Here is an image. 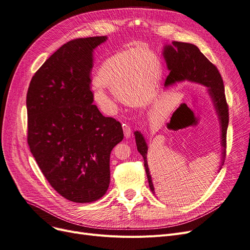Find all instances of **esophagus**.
Instances as JSON below:
<instances>
[{
  "instance_id": "1",
  "label": "esophagus",
  "mask_w": 250,
  "mask_h": 250,
  "mask_svg": "<svg viewBox=\"0 0 250 250\" xmlns=\"http://www.w3.org/2000/svg\"><path fill=\"white\" fill-rule=\"evenodd\" d=\"M123 131H124V135H125L126 138H129V137L131 136L132 131H131V128H130V126H129V125L123 124Z\"/></svg>"
}]
</instances>
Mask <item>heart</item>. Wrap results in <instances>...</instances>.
<instances>
[{"instance_id": "b5f03b06", "label": "heart", "mask_w": 250, "mask_h": 250, "mask_svg": "<svg viewBox=\"0 0 250 250\" xmlns=\"http://www.w3.org/2000/svg\"><path fill=\"white\" fill-rule=\"evenodd\" d=\"M162 75L161 59L149 49L123 50L99 66L94 80L97 86L94 99L99 105L112 107V98L104 91L107 89L128 106H146L158 92Z\"/></svg>"}]
</instances>
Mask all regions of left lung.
Wrapping results in <instances>:
<instances>
[{"label": "left lung", "instance_id": "1", "mask_svg": "<svg viewBox=\"0 0 250 250\" xmlns=\"http://www.w3.org/2000/svg\"><path fill=\"white\" fill-rule=\"evenodd\" d=\"M163 55L170 73L167 76L165 86L182 82L185 80L191 82L200 83L207 86L208 93L210 95L213 105L219 118L222 127V146H223V160L226 157L227 147V129L229 125V106L225 95V86L221 74L217 67L208 61L199 48L193 44L183 42H172V45L165 46ZM135 142L138 152L142 154L145 168L148 181L149 188L155 194V188L152 182V176L147 165V146L143 134L138 131L134 132ZM158 193V192H157Z\"/></svg>", "mask_w": 250, "mask_h": 250}]
</instances>
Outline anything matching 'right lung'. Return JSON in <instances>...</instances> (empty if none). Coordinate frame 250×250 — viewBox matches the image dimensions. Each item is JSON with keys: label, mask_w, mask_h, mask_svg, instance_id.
Returning <instances> with one entry per match:
<instances>
[{"label": "right lung", "mask_w": 250, "mask_h": 250, "mask_svg": "<svg viewBox=\"0 0 250 250\" xmlns=\"http://www.w3.org/2000/svg\"><path fill=\"white\" fill-rule=\"evenodd\" d=\"M105 36L74 39L40 67L26 94L27 144L55 191L76 203L102 198L109 185V155L122 125L93 104V49Z\"/></svg>", "instance_id": "1"}]
</instances>
